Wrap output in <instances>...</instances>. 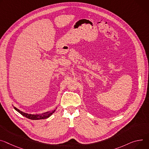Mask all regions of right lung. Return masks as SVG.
<instances>
[{"label":"right lung","instance_id":"1","mask_svg":"<svg viewBox=\"0 0 149 149\" xmlns=\"http://www.w3.org/2000/svg\"><path fill=\"white\" fill-rule=\"evenodd\" d=\"M14 107V109L18 112L20 114H21L22 116L27 118L29 119H32V120H38V119H46L47 118H49L50 115H52L53 113L55 112V111H56V109L53 110L52 111H49V112H45L44 113H42V114H36V115H32V114H29V113H24L21 111H19L18 109H17V107Z\"/></svg>","mask_w":149,"mask_h":149}]
</instances>
